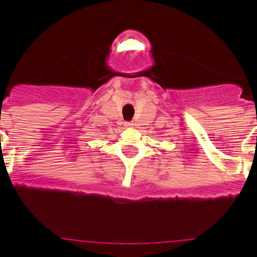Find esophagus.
<instances>
[{
    "mask_svg": "<svg viewBox=\"0 0 257 257\" xmlns=\"http://www.w3.org/2000/svg\"><path fill=\"white\" fill-rule=\"evenodd\" d=\"M125 126L126 128H132V126H133V123H125Z\"/></svg>",
    "mask_w": 257,
    "mask_h": 257,
    "instance_id": "1",
    "label": "esophagus"
}]
</instances>
